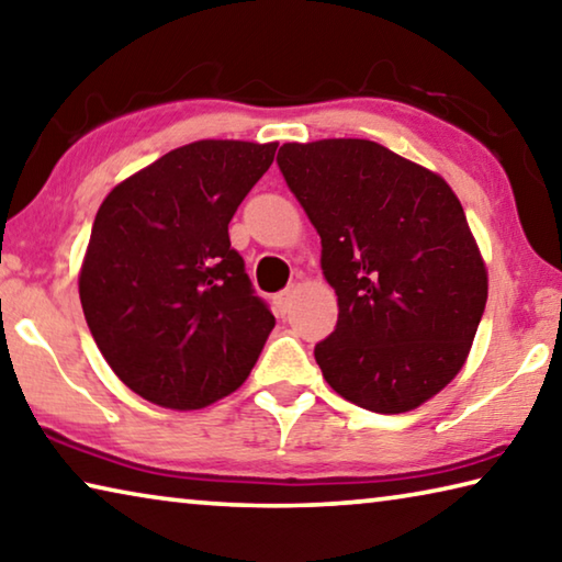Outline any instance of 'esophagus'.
Returning <instances> with one entry per match:
<instances>
[{
  "instance_id": "obj_1",
  "label": "esophagus",
  "mask_w": 562,
  "mask_h": 562,
  "mask_svg": "<svg viewBox=\"0 0 562 562\" xmlns=\"http://www.w3.org/2000/svg\"><path fill=\"white\" fill-rule=\"evenodd\" d=\"M292 300H294V288H288L274 294V307H278L280 315H288L292 307Z\"/></svg>"
}]
</instances>
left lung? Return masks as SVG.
I'll use <instances>...</instances> for the list:
<instances>
[{"mask_svg": "<svg viewBox=\"0 0 562 562\" xmlns=\"http://www.w3.org/2000/svg\"><path fill=\"white\" fill-rule=\"evenodd\" d=\"M278 166L337 292V327L315 347L327 384L376 414L422 406L461 372L488 300L459 198L364 138L284 144Z\"/></svg>", "mask_w": 562, "mask_h": 562, "instance_id": "left-lung-1", "label": "left lung"}]
</instances>
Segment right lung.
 I'll return each instance as SVG.
<instances>
[{"mask_svg":"<svg viewBox=\"0 0 562 562\" xmlns=\"http://www.w3.org/2000/svg\"><path fill=\"white\" fill-rule=\"evenodd\" d=\"M278 144L195 140L101 203L79 274L83 317L131 392L190 412L233 394L274 317L231 247L227 223Z\"/></svg>","mask_w":562,"mask_h":562,"instance_id":"1","label":"right lung"}]
</instances>
